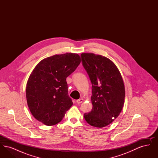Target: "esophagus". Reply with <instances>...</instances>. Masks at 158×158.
Segmentation results:
<instances>
[{"instance_id": "obj_1", "label": "esophagus", "mask_w": 158, "mask_h": 158, "mask_svg": "<svg viewBox=\"0 0 158 158\" xmlns=\"http://www.w3.org/2000/svg\"><path fill=\"white\" fill-rule=\"evenodd\" d=\"M83 101V98H81V99H79L76 100V102H77V104H81V103Z\"/></svg>"}]
</instances>
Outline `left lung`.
<instances>
[{
  "mask_svg": "<svg viewBox=\"0 0 158 158\" xmlns=\"http://www.w3.org/2000/svg\"><path fill=\"white\" fill-rule=\"evenodd\" d=\"M83 66L92 85V110L84 114L90 126L104 127L120 115L123 109L125 88L120 72L113 61L94 53H82Z\"/></svg>",
  "mask_w": 158,
  "mask_h": 158,
  "instance_id": "1",
  "label": "left lung"
}]
</instances>
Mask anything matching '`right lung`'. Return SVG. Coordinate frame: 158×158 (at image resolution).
I'll use <instances>...</instances> for the list:
<instances>
[{"label": "right lung", "mask_w": 158, "mask_h": 158, "mask_svg": "<svg viewBox=\"0 0 158 158\" xmlns=\"http://www.w3.org/2000/svg\"><path fill=\"white\" fill-rule=\"evenodd\" d=\"M79 54H56L40 61L27 83V104L34 117L46 126L62 120L73 105L68 95L67 77L81 63Z\"/></svg>", "instance_id": "add662e5"}]
</instances>
